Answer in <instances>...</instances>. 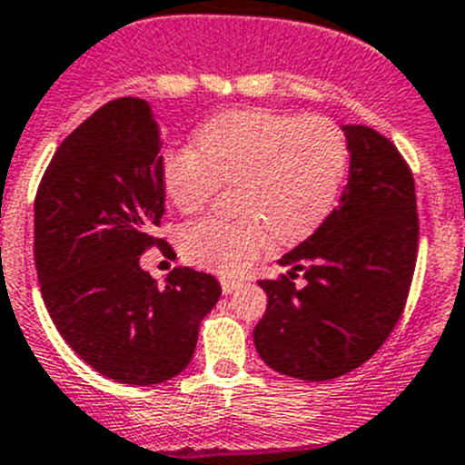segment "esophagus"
<instances>
[{
  "instance_id": "esophagus-1",
  "label": "esophagus",
  "mask_w": 465,
  "mask_h": 465,
  "mask_svg": "<svg viewBox=\"0 0 465 465\" xmlns=\"http://www.w3.org/2000/svg\"><path fill=\"white\" fill-rule=\"evenodd\" d=\"M220 284H223V294H232V292H236L242 282H241V280L223 278V280H220Z\"/></svg>"
}]
</instances>
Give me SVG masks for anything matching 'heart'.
I'll list each match as a JSON object with an SVG mask.
<instances>
[{
    "label": "heart",
    "mask_w": 465,
    "mask_h": 465,
    "mask_svg": "<svg viewBox=\"0 0 465 465\" xmlns=\"http://www.w3.org/2000/svg\"><path fill=\"white\" fill-rule=\"evenodd\" d=\"M347 173V143L326 118H294L266 108L229 111L194 134V150H166L160 164L171 208L196 213L233 183L236 220L202 217L183 227L187 262L238 273L271 238L292 245L331 215Z\"/></svg>",
    "instance_id": "obj_1"
}]
</instances>
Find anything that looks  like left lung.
<instances>
[{
  "label": "left lung",
  "instance_id": "1",
  "mask_svg": "<svg viewBox=\"0 0 465 465\" xmlns=\"http://www.w3.org/2000/svg\"><path fill=\"white\" fill-rule=\"evenodd\" d=\"M350 175L341 202L311 238L280 257V280H259L266 312L254 347L287 378H341L380 350L403 312L415 273L417 196L412 173L382 134L342 124ZM304 271V284L293 282Z\"/></svg>",
  "mask_w": 465,
  "mask_h": 465
}]
</instances>
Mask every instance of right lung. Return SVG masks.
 Masks as SVG:
<instances>
[{
	"label": "right lung",
	"instance_id": "1",
	"mask_svg": "<svg viewBox=\"0 0 465 465\" xmlns=\"http://www.w3.org/2000/svg\"><path fill=\"white\" fill-rule=\"evenodd\" d=\"M162 139L145 99H115L62 141L35 202L41 296L69 347L123 384L166 382L187 368L223 287L173 269L164 287L141 269L164 215Z\"/></svg>",
	"mask_w": 465,
	"mask_h": 465
}]
</instances>
